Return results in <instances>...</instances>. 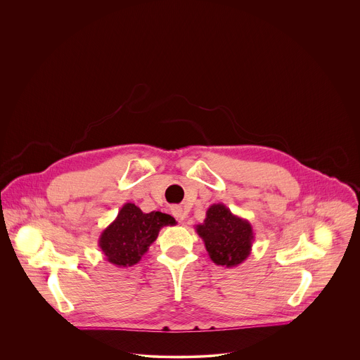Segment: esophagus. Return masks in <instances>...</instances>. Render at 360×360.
<instances>
[{"label":"esophagus","mask_w":360,"mask_h":360,"mask_svg":"<svg viewBox=\"0 0 360 360\" xmlns=\"http://www.w3.org/2000/svg\"><path fill=\"white\" fill-rule=\"evenodd\" d=\"M172 214H174V217H175L179 222H182V221L186 218V211H185L184 208H181V207H174V208H172Z\"/></svg>","instance_id":"obj_1"}]
</instances>
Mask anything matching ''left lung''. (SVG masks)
<instances>
[{
    "label": "left lung",
    "mask_w": 360,
    "mask_h": 360,
    "mask_svg": "<svg viewBox=\"0 0 360 360\" xmlns=\"http://www.w3.org/2000/svg\"><path fill=\"white\" fill-rule=\"evenodd\" d=\"M196 232L204 241L211 261L217 265L233 268L251 254L254 241L251 224L235 215L222 202L208 207L204 222L196 225Z\"/></svg>",
    "instance_id": "1"
}]
</instances>
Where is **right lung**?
Segmentation results:
<instances>
[{
    "label": "right lung",
    "mask_w": 360,
    "mask_h": 360,
    "mask_svg": "<svg viewBox=\"0 0 360 360\" xmlns=\"http://www.w3.org/2000/svg\"><path fill=\"white\" fill-rule=\"evenodd\" d=\"M176 221L160 211L143 212L134 202H125L116 219L103 229L98 245L105 259L117 268H128L141 261L161 228L174 226Z\"/></svg>",
    "instance_id": "right-lung-1"
}]
</instances>
